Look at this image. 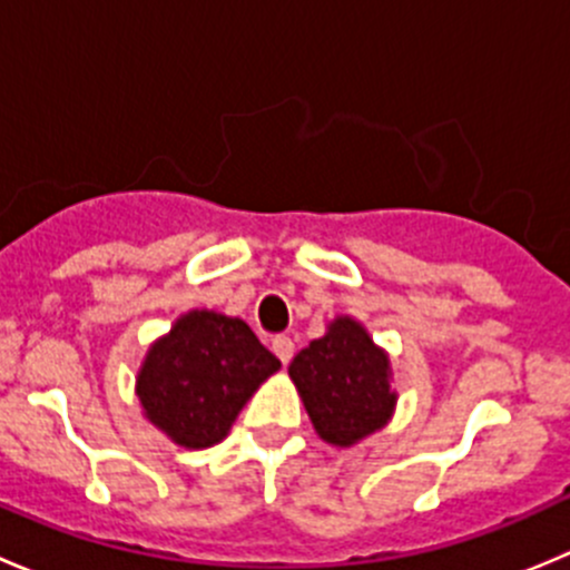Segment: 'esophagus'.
<instances>
[{
  "instance_id": "obj_1",
  "label": "esophagus",
  "mask_w": 570,
  "mask_h": 570,
  "mask_svg": "<svg viewBox=\"0 0 570 570\" xmlns=\"http://www.w3.org/2000/svg\"><path fill=\"white\" fill-rule=\"evenodd\" d=\"M273 353L278 355L281 364L286 366L292 361V355H295V342H292L289 336H275L273 338Z\"/></svg>"
}]
</instances>
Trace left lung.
Returning <instances> with one entry per match:
<instances>
[{
    "label": "left lung",
    "instance_id": "left-lung-1",
    "mask_svg": "<svg viewBox=\"0 0 570 570\" xmlns=\"http://www.w3.org/2000/svg\"><path fill=\"white\" fill-rule=\"evenodd\" d=\"M308 419L322 441L353 446L392 419L396 392L386 350L353 317H336L289 364Z\"/></svg>",
    "mask_w": 570,
    "mask_h": 570
}]
</instances>
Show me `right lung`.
<instances>
[{
    "label": "right lung",
    "mask_w": 570,
    "mask_h": 570,
    "mask_svg": "<svg viewBox=\"0 0 570 570\" xmlns=\"http://www.w3.org/2000/svg\"><path fill=\"white\" fill-rule=\"evenodd\" d=\"M278 370L243 320L195 308L148 347L137 400L174 444L206 450L226 439L245 402Z\"/></svg>",
    "instance_id": "right-lung-1"
}]
</instances>
